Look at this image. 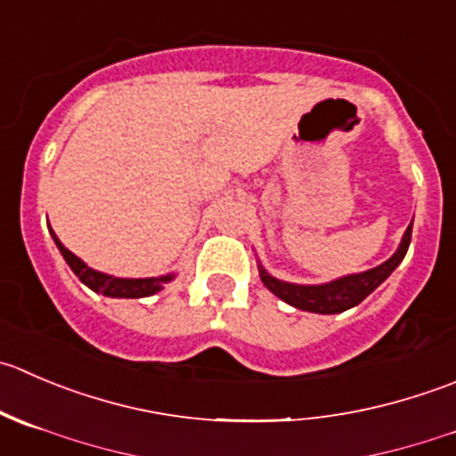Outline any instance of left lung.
Instances as JSON below:
<instances>
[{"label": "left lung", "instance_id": "1", "mask_svg": "<svg viewBox=\"0 0 456 456\" xmlns=\"http://www.w3.org/2000/svg\"><path fill=\"white\" fill-rule=\"evenodd\" d=\"M410 238H412V224L405 229L399 249L386 263L374 269H368V272L350 273V276L336 278L331 282H322V285H296V282L278 281V278L269 276L265 272L263 265H258L260 281L265 282V287L272 294H276L278 298L285 300L291 307L314 314H340L359 305L363 298H368L399 267V263L405 258V251L410 247Z\"/></svg>", "mask_w": 456, "mask_h": 456}]
</instances>
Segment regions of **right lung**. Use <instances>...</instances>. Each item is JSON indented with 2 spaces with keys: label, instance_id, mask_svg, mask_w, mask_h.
<instances>
[{
  "label": "right lung",
  "instance_id": "add662e5",
  "mask_svg": "<svg viewBox=\"0 0 456 456\" xmlns=\"http://www.w3.org/2000/svg\"><path fill=\"white\" fill-rule=\"evenodd\" d=\"M51 236L53 240H55L60 254L64 256V260L69 263V267L73 269L75 276H77L88 289L97 291V294L110 296V298H144V296H153L156 291H160L162 287H165V282H169L171 278H174V273H167V276H153V278H118V276H109V273L95 272V269L88 267L84 260H79L73 251L66 249L53 229H51Z\"/></svg>",
  "mask_w": 456,
  "mask_h": 456
}]
</instances>
